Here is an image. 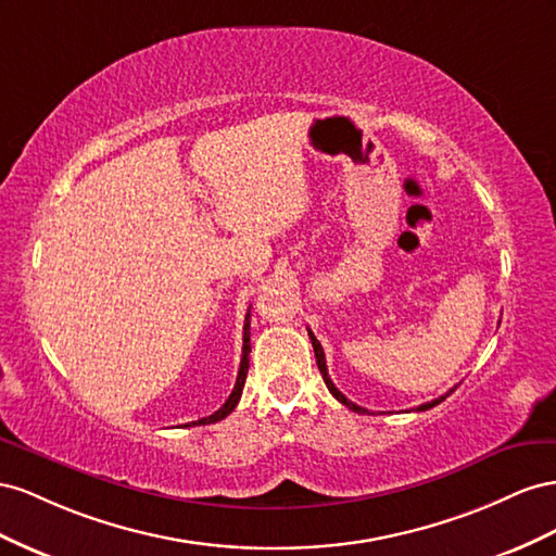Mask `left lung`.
<instances>
[{"instance_id":"obj_1","label":"left lung","mask_w":556,"mask_h":556,"mask_svg":"<svg viewBox=\"0 0 556 556\" xmlns=\"http://www.w3.org/2000/svg\"><path fill=\"white\" fill-rule=\"evenodd\" d=\"M307 336H309V340H312V346H314V356H316V366H319V370H321V377H324V382H326V387H328V391L332 393V395H336V399L342 403V405H346L349 409H354V412H358V415H366V407H361V405H356V403H352V401H349L346 399V395H342V391L336 387V384H332V379H330V375H328V368H326V356H324V349H321V342L319 340H316L314 338V332L312 330H307ZM454 391V389H452ZM450 391V393H452ZM447 393V395H450ZM447 395H440V399H435V401H431V403H424V405H419L417 409L419 412H424V409H431V407H435L438 403H442V401H445L447 399Z\"/></svg>"}]
</instances>
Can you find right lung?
Instances as JSON below:
<instances>
[{
    "label": "right lung",
    "mask_w": 556,
    "mask_h": 556,
    "mask_svg": "<svg viewBox=\"0 0 556 556\" xmlns=\"http://www.w3.org/2000/svg\"><path fill=\"white\" fill-rule=\"evenodd\" d=\"M251 312H247L244 316V338H242V361H240V372H237V382H235V389L232 393L228 395V401L220 405V409H216L214 415L204 417V419H198L193 421L195 426L198 424H216L220 419H226L230 412L237 407V403H240V395H242V389H244V379H247V372H249V352H251Z\"/></svg>",
    "instance_id": "right-lung-1"
}]
</instances>
